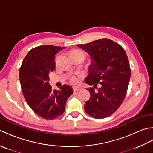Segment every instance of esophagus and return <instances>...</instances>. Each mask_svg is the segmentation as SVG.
<instances>
[{
	"mask_svg": "<svg viewBox=\"0 0 153 153\" xmlns=\"http://www.w3.org/2000/svg\"><path fill=\"white\" fill-rule=\"evenodd\" d=\"M73 89H74V91H78L81 90V89L78 88V87H74Z\"/></svg>",
	"mask_w": 153,
	"mask_h": 153,
	"instance_id": "34e87169",
	"label": "esophagus"
}]
</instances>
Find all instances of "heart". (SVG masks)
<instances>
[{"instance_id": "b5f03b06", "label": "heart", "mask_w": 153, "mask_h": 153, "mask_svg": "<svg viewBox=\"0 0 153 153\" xmlns=\"http://www.w3.org/2000/svg\"><path fill=\"white\" fill-rule=\"evenodd\" d=\"M83 54V52L79 50H73L70 52V55H73V54ZM79 77H77V76H74L71 78L70 79V82L71 83L74 84V85H76L79 83Z\"/></svg>"}]
</instances>
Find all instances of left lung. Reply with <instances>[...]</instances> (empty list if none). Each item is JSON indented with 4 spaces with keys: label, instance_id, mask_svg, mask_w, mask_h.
Returning <instances> with one entry per match:
<instances>
[{
    "label": "left lung",
    "instance_id": "1",
    "mask_svg": "<svg viewBox=\"0 0 153 153\" xmlns=\"http://www.w3.org/2000/svg\"><path fill=\"white\" fill-rule=\"evenodd\" d=\"M77 47L91 58L89 73L85 82L96 88L88 89L89 100L85 103V112L95 118H105L116 112L124 99L131 76L124 49L108 39L96 40Z\"/></svg>",
    "mask_w": 153,
    "mask_h": 153
}]
</instances>
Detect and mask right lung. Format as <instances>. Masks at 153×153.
<instances>
[{
  "mask_svg": "<svg viewBox=\"0 0 153 153\" xmlns=\"http://www.w3.org/2000/svg\"><path fill=\"white\" fill-rule=\"evenodd\" d=\"M65 48L43 45L32 48L19 69V81L25 100L36 114L46 120L62 114L67 99L73 93L72 87L68 85L53 91L48 82L49 73L55 69L54 56Z\"/></svg>",
  "mask_w": 153,
  "mask_h": 153,
  "instance_id": "obj_1",
  "label": "right lung"
}]
</instances>
